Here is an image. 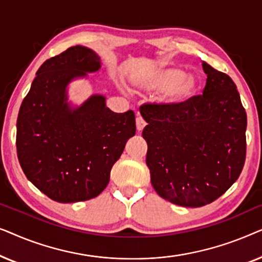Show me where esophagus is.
Instances as JSON below:
<instances>
[{
    "instance_id": "34e87169",
    "label": "esophagus",
    "mask_w": 262,
    "mask_h": 262,
    "mask_svg": "<svg viewBox=\"0 0 262 262\" xmlns=\"http://www.w3.org/2000/svg\"><path fill=\"white\" fill-rule=\"evenodd\" d=\"M145 125H146V123H145V120L143 119V117L138 116L137 118H136V127H137L138 131H142L143 128L145 127Z\"/></svg>"
}]
</instances>
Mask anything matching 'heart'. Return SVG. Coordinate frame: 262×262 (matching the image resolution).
Here are the masks:
<instances>
[{
  "label": "heart",
  "instance_id": "obj_1",
  "mask_svg": "<svg viewBox=\"0 0 262 262\" xmlns=\"http://www.w3.org/2000/svg\"><path fill=\"white\" fill-rule=\"evenodd\" d=\"M148 87L164 92L163 99L168 105L178 106L187 101L194 94L196 82L178 68H162L150 75Z\"/></svg>",
  "mask_w": 262,
  "mask_h": 262
}]
</instances>
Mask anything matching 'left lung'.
<instances>
[{"instance_id":"1","label":"left lung","mask_w":262,"mask_h":262,"mask_svg":"<svg viewBox=\"0 0 262 262\" xmlns=\"http://www.w3.org/2000/svg\"><path fill=\"white\" fill-rule=\"evenodd\" d=\"M202 95L182 105L143 103L146 166L157 194L185 207L214 202L237 180L246 161L247 114L230 76L203 62Z\"/></svg>"}]
</instances>
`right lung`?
I'll return each instance as SVG.
<instances>
[{"mask_svg":"<svg viewBox=\"0 0 262 262\" xmlns=\"http://www.w3.org/2000/svg\"><path fill=\"white\" fill-rule=\"evenodd\" d=\"M100 68L94 51L76 45L45 60L21 103L16 152L25 175L58 203L95 198L108 185L113 164L136 134L134 111L114 113L93 95L70 111L66 88Z\"/></svg>","mask_w":262,"mask_h":262,"instance_id":"obj_1","label":"right lung"}]
</instances>
